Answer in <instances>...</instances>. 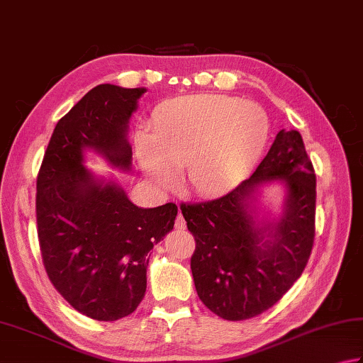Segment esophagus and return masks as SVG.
I'll use <instances>...</instances> for the list:
<instances>
[{
    "label": "esophagus",
    "mask_w": 363,
    "mask_h": 363,
    "mask_svg": "<svg viewBox=\"0 0 363 363\" xmlns=\"http://www.w3.org/2000/svg\"><path fill=\"white\" fill-rule=\"evenodd\" d=\"M175 229H179V230L186 229V221H184V218H183L182 213H179V216H177V220H175Z\"/></svg>",
    "instance_id": "esophagus-1"
}]
</instances>
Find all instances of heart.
I'll use <instances>...</instances> for the list:
<instances>
[{"label":"heart","instance_id":"1","mask_svg":"<svg viewBox=\"0 0 363 363\" xmlns=\"http://www.w3.org/2000/svg\"><path fill=\"white\" fill-rule=\"evenodd\" d=\"M269 118L255 102L218 94L179 98L156 113L152 138L139 139L143 172L161 189L183 182L199 197L228 193L261 160Z\"/></svg>","mask_w":363,"mask_h":363}]
</instances>
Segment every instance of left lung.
I'll list each match as a JSON object with an SVG mask.
<instances>
[{
  "instance_id": "obj_1",
  "label": "left lung",
  "mask_w": 363,
  "mask_h": 363,
  "mask_svg": "<svg viewBox=\"0 0 363 363\" xmlns=\"http://www.w3.org/2000/svg\"><path fill=\"white\" fill-rule=\"evenodd\" d=\"M270 181L285 183L284 213L257 222L254 194ZM180 210L196 240L191 272L203 305L228 320L272 308L302 275L314 242L316 175L302 135L281 129L248 180L220 199Z\"/></svg>"
}]
</instances>
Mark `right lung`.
<instances>
[{
  "instance_id": "1",
  "label": "right lung",
  "mask_w": 363,
  "mask_h": 363,
  "mask_svg": "<svg viewBox=\"0 0 363 363\" xmlns=\"http://www.w3.org/2000/svg\"><path fill=\"white\" fill-rule=\"evenodd\" d=\"M145 88L102 84L53 129L36 183V220L47 277L74 310L96 320L131 314L145 296L148 252L174 229L177 205L140 208L118 183L84 166L93 150L131 169L128 123Z\"/></svg>"
}]
</instances>
